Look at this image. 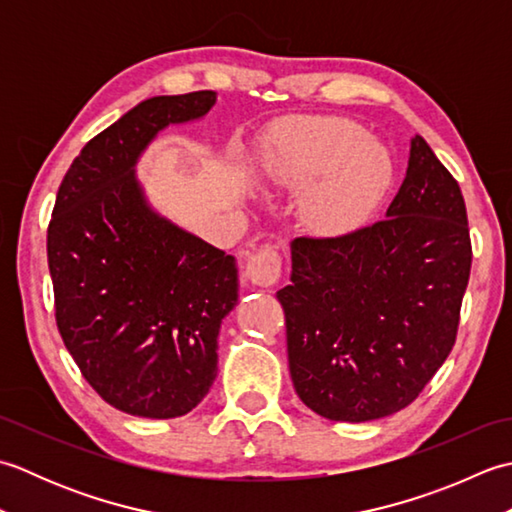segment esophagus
I'll use <instances>...</instances> for the list:
<instances>
[{"label": "esophagus", "mask_w": 512, "mask_h": 512, "mask_svg": "<svg viewBox=\"0 0 512 512\" xmlns=\"http://www.w3.org/2000/svg\"><path fill=\"white\" fill-rule=\"evenodd\" d=\"M246 279L257 288L275 286L281 275V259L275 246H264L246 259Z\"/></svg>", "instance_id": "esophagus-1"}]
</instances>
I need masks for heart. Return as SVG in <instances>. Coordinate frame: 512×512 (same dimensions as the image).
<instances>
[{"label":"heart","instance_id":"b5f03b06","mask_svg":"<svg viewBox=\"0 0 512 512\" xmlns=\"http://www.w3.org/2000/svg\"><path fill=\"white\" fill-rule=\"evenodd\" d=\"M266 178L286 189L310 187L301 213L310 231L343 235L361 226L391 182L385 145L347 118L292 121L264 143Z\"/></svg>","mask_w":512,"mask_h":512}]
</instances>
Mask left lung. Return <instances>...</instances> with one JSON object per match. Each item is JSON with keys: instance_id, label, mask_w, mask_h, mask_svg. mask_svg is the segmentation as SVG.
I'll use <instances>...</instances> for the list:
<instances>
[{"instance_id": "obj_1", "label": "left lung", "mask_w": 512, "mask_h": 512, "mask_svg": "<svg viewBox=\"0 0 512 512\" xmlns=\"http://www.w3.org/2000/svg\"><path fill=\"white\" fill-rule=\"evenodd\" d=\"M286 314L303 405L367 422L411 405L447 361L471 275L460 184L422 136L383 220L341 237H297Z\"/></svg>"}]
</instances>
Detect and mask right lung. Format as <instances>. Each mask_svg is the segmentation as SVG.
<instances>
[{
	"instance_id": "1",
	"label": "right lung",
	"mask_w": 512,
	"mask_h": 512,
	"mask_svg": "<svg viewBox=\"0 0 512 512\" xmlns=\"http://www.w3.org/2000/svg\"><path fill=\"white\" fill-rule=\"evenodd\" d=\"M211 90L138 103L74 158L48 226L61 339L112 407L178 418L217 376V334L237 303L235 257L151 209L136 162L162 129L198 121Z\"/></svg>"
}]
</instances>
